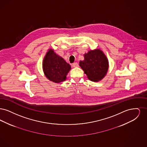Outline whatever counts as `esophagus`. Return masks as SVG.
<instances>
[{
	"label": "esophagus",
	"instance_id": "1",
	"mask_svg": "<svg viewBox=\"0 0 147 147\" xmlns=\"http://www.w3.org/2000/svg\"><path fill=\"white\" fill-rule=\"evenodd\" d=\"M72 66H73V67H74V68H76V67H79V64H78V63L76 62V63H73Z\"/></svg>",
	"mask_w": 147,
	"mask_h": 147
}]
</instances>
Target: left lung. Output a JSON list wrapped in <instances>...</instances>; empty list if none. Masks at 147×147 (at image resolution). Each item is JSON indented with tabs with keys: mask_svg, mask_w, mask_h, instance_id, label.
Returning a JSON list of instances; mask_svg holds the SVG:
<instances>
[{
	"mask_svg": "<svg viewBox=\"0 0 147 147\" xmlns=\"http://www.w3.org/2000/svg\"><path fill=\"white\" fill-rule=\"evenodd\" d=\"M84 57V61H80L79 65L88 78L96 82L102 79L109 69V61L104 52L100 49L91 50Z\"/></svg>",
	"mask_w": 147,
	"mask_h": 147,
	"instance_id": "left-lung-1",
	"label": "left lung"
}]
</instances>
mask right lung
<instances>
[{
  "label": "right lung",
  "instance_id": "obj_1",
  "mask_svg": "<svg viewBox=\"0 0 147 147\" xmlns=\"http://www.w3.org/2000/svg\"><path fill=\"white\" fill-rule=\"evenodd\" d=\"M42 68L46 77L51 82L59 83L65 80L71 66L53 49H49L45 56Z\"/></svg>",
  "mask_w": 147,
  "mask_h": 147
}]
</instances>
